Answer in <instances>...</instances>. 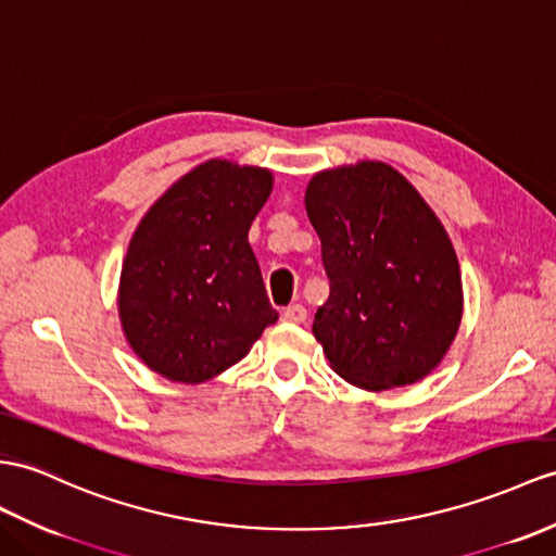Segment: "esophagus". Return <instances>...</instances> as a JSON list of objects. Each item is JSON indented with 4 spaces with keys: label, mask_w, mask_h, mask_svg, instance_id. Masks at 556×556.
I'll return each mask as SVG.
<instances>
[{
    "label": "esophagus",
    "mask_w": 556,
    "mask_h": 556,
    "mask_svg": "<svg viewBox=\"0 0 556 556\" xmlns=\"http://www.w3.org/2000/svg\"><path fill=\"white\" fill-rule=\"evenodd\" d=\"M282 320L286 323H304L306 320V308L302 304H292L282 311Z\"/></svg>",
    "instance_id": "obj_1"
}]
</instances>
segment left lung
<instances>
[{
  "label": "left lung",
  "instance_id": "obj_1",
  "mask_svg": "<svg viewBox=\"0 0 556 556\" xmlns=\"http://www.w3.org/2000/svg\"><path fill=\"white\" fill-rule=\"evenodd\" d=\"M330 296L314 337L349 384H415L448 354L463 320V278L443 224L387 162L314 174L304 193Z\"/></svg>",
  "mask_w": 556,
  "mask_h": 556
}]
</instances>
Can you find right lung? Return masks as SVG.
Wrapping results in <instances>:
<instances>
[{
  "instance_id": "add662e5",
  "label": "right lung",
  "mask_w": 556,
  "mask_h": 556,
  "mask_svg": "<svg viewBox=\"0 0 556 556\" xmlns=\"http://www.w3.org/2000/svg\"><path fill=\"white\" fill-rule=\"evenodd\" d=\"M270 191L268 169L214 157L174 181L134 231L117 290L122 332L169 382L222 375L278 320L248 240Z\"/></svg>"
}]
</instances>
